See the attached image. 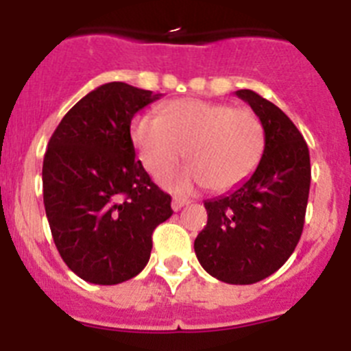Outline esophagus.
<instances>
[{"label":"esophagus","instance_id":"esophagus-1","mask_svg":"<svg viewBox=\"0 0 351 351\" xmlns=\"http://www.w3.org/2000/svg\"><path fill=\"white\" fill-rule=\"evenodd\" d=\"M188 204H190V200H188V198H182V197H173L172 198V209L173 210L182 209V207L188 206Z\"/></svg>","mask_w":351,"mask_h":351}]
</instances>
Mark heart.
<instances>
[{
	"label": "heart",
	"instance_id": "obj_1",
	"mask_svg": "<svg viewBox=\"0 0 351 351\" xmlns=\"http://www.w3.org/2000/svg\"><path fill=\"white\" fill-rule=\"evenodd\" d=\"M132 141L154 178L178 165L186 149L190 165L163 181L170 190L206 184L213 191H226L255 172L265 149V130L251 108L182 98L163 105L160 116L135 117Z\"/></svg>",
	"mask_w": 351,
	"mask_h": 351
}]
</instances>
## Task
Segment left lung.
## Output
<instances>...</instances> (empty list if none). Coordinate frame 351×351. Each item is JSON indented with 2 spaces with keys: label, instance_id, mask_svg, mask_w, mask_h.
Instances as JSON below:
<instances>
[{
  "label": "left lung",
  "instance_id": "8db88e82",
  "mask_svg": "<svg viewBox=\"0 0 351 351\" xmlns=\"http://www.w3.org/2000/svg\"><path fill=\"white\" fill-rule=\"evenodd\" d=\"M235 95L262 121L265 149L251 178L206 200L207 225L195 239V255L213 278L253 285L290 258L308 207L309 149L290 117L250 89Z\"/></svg>",
  "mask_w": 351,
  "mask_h": 351
}]
</instances>
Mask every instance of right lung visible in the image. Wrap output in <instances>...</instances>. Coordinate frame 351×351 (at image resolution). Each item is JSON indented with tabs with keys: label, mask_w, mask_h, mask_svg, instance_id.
I'll return each mask as SVG.
<instances>
[{
	"label": "right lung",
	"mask_w": 351,
	"mask_h": 351,
	"mask_svg": "<svg viewBox=\"0 0 351 351\" xmlns=\"http://www.w3.org/2000/svg\"><path fill=\"white\" fill-rule=\"evenodd\" d=\"M161 95L108 82L77 101L52 133L42 169L52 239L70 271L95 285L128 281L147 265L170 195L135 160L133 116Z\"/></svg>",
	"instance_id": "add662e5"
}]
</instances>
